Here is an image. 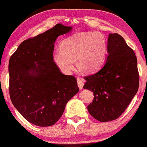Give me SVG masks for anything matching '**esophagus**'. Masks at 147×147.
<instances>
[{"instance_id": "1", "label": "esophagus", "mask_w": 147, "mask_h": 147, "mask_svg": "<svg viewBox=\"0 0 147 147\" xmlns=\"http://www.w3.org/2000/svg\"><path fill=\"white\" fill-rule=\"evenodd\" d=\"M77 84H78V86L79 88V89L81 90L84 87V79L79 78V77H77Z\"/></svg>"}]
</instances>
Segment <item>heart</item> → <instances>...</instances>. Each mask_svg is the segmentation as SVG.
Segmentation results:
<instances>
[{
	"label": "heart",
	"instance_id": "heart-1",
	"mask_svg": "<svg viewBox=\"0 0 147 147\" xmlns=\"http://www.w3.org/2000/svg\"><path fill=\"white\" fill-rule=\"evenodd\" d=\"M105 37L98 32H84L63 40L61 49L53 52L54 62L65 74L70 73L77 65L84 71L92 72L103 63L107 53Z\"/></svg>",
	"mask_w": 147,
	"mask_h": 147
}]
</instances>
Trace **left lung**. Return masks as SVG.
Here are the masks:
<instances>
[{
	"mask_svg": "<svg viewBox=\"0 0 147 147\" xmlns=\"http://www.w3.org/2000/svg\"><path fill=\"white\" fill-rule=\"evenodd\" d=\"M107 55L99 70L85 77L84 89L94 92L88 106L92 116L100 122L117 119L125 112L139 87L137 58L133 49L118 33H110Z\"/></svg>",
	"mask_w": 147,
	"mask_h": 147,
	"instance_id": "8db88e82",
	"label": "left lung"
}]
</instances>
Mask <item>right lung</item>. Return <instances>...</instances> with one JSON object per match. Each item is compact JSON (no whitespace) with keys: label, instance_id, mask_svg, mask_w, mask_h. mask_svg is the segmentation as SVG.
Masks as SVG:
<instances>
[{"label":"right lung","instance_id":"obj_1","mask_svg":"<svg viewBox=\"0 0 147 147\" xmlns=\"http://www.w3.org/2000/svg\"><path fill=\"white\" fill-rule=\"evenodd\" d=\"M71 29L56 24L23 41L9 59L10 98L23 117L37 126L53 125L79 90L77 79L61 73L53 59L57 38Z\"/></svg>","mask_w":147,"mask_h":147}]
</instances>
